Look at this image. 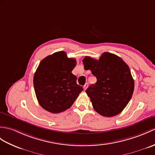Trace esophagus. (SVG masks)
Wrapping results in <instances>:
<instances>
[{"instance_id":"34e87169","label":"esophagus","mask_w":155,"mask_h":155,"mask_svg":"<svg viewBox=\"0 0 155 155\" xmlns=\"http://www.w3.org/2000/svg\"><path fill=\"white\" fill-rule=\"evenodd\" d=\"M88 84H86L84 86H83V88H84V91H86V88H87V87H88Z\"/></svg>"}]
</instances>
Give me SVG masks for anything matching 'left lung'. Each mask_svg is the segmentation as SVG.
<instances>
[{
	"label": "left lung",
	"instance_id": "obj_1",
	"mask_svg": "<svg viewBox=\"0 0 155 155\" xmlns=\"http://www.w3.org/2000/svg\"><path fill=\"white\" fill-rule=\"evenodd\" d=\"M85 70L97 78L86 92L96 111L104 117H113L124 110L132 97L134 80L127 64L120 57L104 53L98 60L85 57Z\"/></svg>",
	"mask_w": 155,
	"mask_h": 155
}]
</instances>
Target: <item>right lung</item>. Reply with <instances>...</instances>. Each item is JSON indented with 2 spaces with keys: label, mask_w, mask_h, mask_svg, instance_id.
I'll return each instance as SVG.
<instances>
[{
  "label": "right lung",
  "mask_w": 155,
  "mask_h": 155,
  "mask_svg": "<svg viewBox=\"0 0 155 155\" xmlns=\"http://www.w3.org/2000/svg\"><path fill=\"white\" fill-rule=\"evenodd\" d=\"M76 59L68 58L64 51L54 53L39 63L34 76L38 101L43 108L57 114L70 108L83 88L77 84L72 73Z\"/></svg>",
  "instance_id": "1"
}]
</instances>
